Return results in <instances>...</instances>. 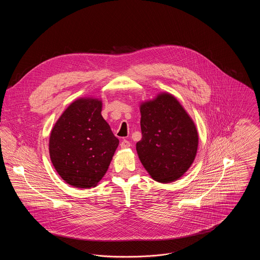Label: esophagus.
I'll return each mask as SVG.
<instances>
[{"label":"esophagus","mask_w":260,"mask_h":260,"mask_svg":"<svg viewBox=\"0 0 260 260\" xmlns=\"http://www.w3.org/2000/svg\"><path fill=\"white\" fill-rule=\"evenodd\" d=\"M120 145H121V148H128V147H131V142L128 140H126V139H124V140H122Z\"/></svg>","instance_id":"obj_1"}]
</instances>
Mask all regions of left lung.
<instances>
[{
    "instance_id": "1",
    "label": "left lung",
    "mask_w": 260,
    "mask_h": 260,
    "mask_svg": "<svg viewBox=\"0 0 260 260\" xmlns=\"http://www.w3.org/2000/svg\"><path fill=\"white\" fill-rule=\"evenodd\" d=\"M139 160L153 179L169 183L190 168L198 149L196 126L172 94L161 93L140 106Z\"/></svg>"
}]
</instances>
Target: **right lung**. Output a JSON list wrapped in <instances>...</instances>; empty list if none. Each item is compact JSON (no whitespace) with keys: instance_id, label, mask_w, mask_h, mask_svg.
<instances>
[{"instance_id":"right-lung-1","label":"right lung","mask_w":260,"mask_h":260,"mask_svg":"<svg viewBox=\"0 0 260 260\" xmlns=\"http://www.w3.org/2000/svg\"><path fill=\"white\" fill-rule=\"evenodd\" d=\"M101 107L99 99L76 100L50 134L51 162L62 179L77 188L98 184L119 145V139L101 116Z\"/></svg>"}]
</instances>
